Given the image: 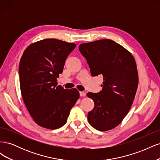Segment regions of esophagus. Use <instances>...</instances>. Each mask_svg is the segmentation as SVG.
I'll return each mask as SVG.
<instances>
[{"label":"esophagus","mask_w":160,"mask_h":160,"mask_svg":"<svg viewBox=\"0 0 160 160\" xmlns=\"http://www.w3.org/2000/svg\"><path fill=\"white\" fill-rule=\"evenodd\" d=\"M80 96L81 97H85L86 96V93H85V92H83V91H81L80 92Z\"/></svg>","instance_id":"34e87169"}]
</instances>
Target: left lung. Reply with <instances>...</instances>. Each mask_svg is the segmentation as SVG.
Listing matches in <instances>:
<instances>
[{
    "mask_svg": "<svg viewBox=\"0 0 160 160\" xmlns=\"http://www.w3.org/2000/svg\"><path fill=\"white\" fill-rule=\"evenodd\" d=\"M79 49L93 77L103 75L102 90L88 93L95 106L88 113L89 124L101 132L117 127L132 107L138 86L136 62L132 53L110 39L82 43Z\"/></svg>",
    "mask_w": 160,
    "mask_h": 160,
    "instance_id": "8db88e82",
    "label": "left lung"
}]
</instances>
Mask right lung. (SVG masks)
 <instances>
[{"instance_id": "right-lung-1", "label": "right lung", "mask_w": 160, "mask_h": 160, "mask_svg": "<svg viewBox=\"0 0 160 160\" xmlns=\"http://www.w3.org/2000/svg\"><path fill=\"white\" fill-rule=\"evenodd\" d=\"M75 43L55 38L33 42L24 51L19 63V80L24 103L35 123L49 129L64 125L79 98L75 88L57 85L67 57Z\"/></svg>"}]
</instances>
